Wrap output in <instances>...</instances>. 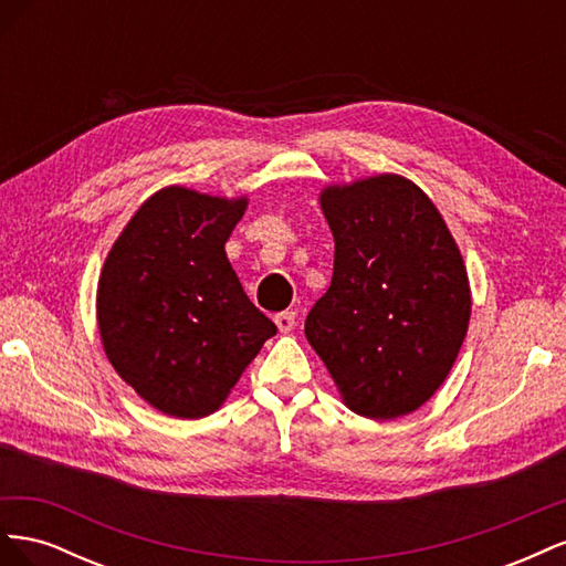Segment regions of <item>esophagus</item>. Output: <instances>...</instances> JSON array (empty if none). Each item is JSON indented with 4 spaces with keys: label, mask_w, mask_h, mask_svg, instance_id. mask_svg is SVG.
<instances>
[{
    "label": "esophagus",
    "mask_w": 566,
    "mask_h": 566,
    "mask_svg": "<svg viewBox=\"0 0 566 566\" xmlns=\"http://www.w3.org/2000/svg\"><path fill=\"white\" fill-rule=\"evenodd\" d=\"M273 321H276V325H279V331L281 333H290L295 328V312H281V314H276L273 316Z\"/></svg>",
    "instance_id": "esophagus-1"
}]
</instances>
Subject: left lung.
Instances as JSON below:
<instances>
[{
    "label": "left lung",
    "instance_id": "left-lung-1",
    "mask_svg": "<svg viewBox=\"0 0 566 566\" xmlns=\"http://www.w3.org/2000/svg\"><path fill=\"white\" fill-rule=\"evenodd\" d=\"M333 281L304 335L354 413H413L447 380L470 323V283L434 202L399 175L328 186Z\"/></svg>",
    "mask_w": 566,
    "mask_h": 566
}]
</instances>
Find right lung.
<instances>
[{"mask_svg":"<svg viewBox=\"0 0 566 566\" xmlns=\"http://www.w3.org/2000/svg\"><path fill=\"white\" fill-rule=\"evenodd\" d=\"M245 208V198L167 186L136 210L106 256L96 295L106 356L165 416L214 413L276 335L227 260Z\"/></svg>","mask_w":566,"mask_h":566,"instance_id":"obj_1","label":"right lung"}]
</instances>
